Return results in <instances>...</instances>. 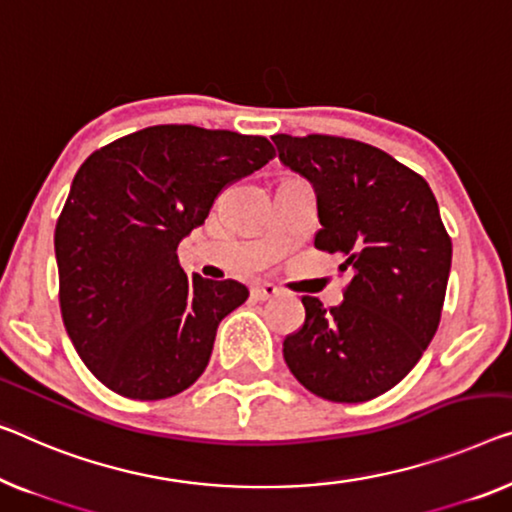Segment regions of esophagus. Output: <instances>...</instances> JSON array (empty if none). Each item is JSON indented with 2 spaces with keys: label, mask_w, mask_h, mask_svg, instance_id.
<instances>
[{
  "label": "esophagus",
  "mask_w": 512,
  "mask_h": 512,
  "mask_svg": "<svg viewBox=\"0 0 512 512\" xmlns=\"http://www.w3.org/2000/svg\"><path fill=\"white\" fill-rule=\"evenodd\" d=\"M278 294H280V289L276 285H271V282H259V285L253 287V296L257 301H269Z\"/></svg>",
  "instance_id": "obj_1"
}]
</instances>
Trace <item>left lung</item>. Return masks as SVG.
Instances as JSON below:
<instances>
[{"label": "left lung", "mask_w": 512, "mask_h": 512, "mask_svg": "<svg viewBox=\"0 0 512 512\" xmlns=\"http://www.w3.org/2000/svg\"><path fill=\"white\" fill-rule=\"evenodd\" d=\"M280 163L310 183L319 250L352 273L331 310L303 296L305 322L282 342L310 393L365 402L409 375L437 333L453 243L423 177L370 144L331 135H273Z\"/></svg>", "instance_id": "1"}]
</instances>
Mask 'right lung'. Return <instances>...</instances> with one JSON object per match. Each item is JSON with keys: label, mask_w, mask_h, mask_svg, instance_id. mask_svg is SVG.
Returning a JSON list of instances; mask_svg holds the SVG:
<instances>
[{"label": "right lung", "mask_w": 512, "mask_h": 512, "mask_svg": "<svg viewBox=\"0 0 512 512\" xmlns=\"http://www.w3.org/2000/svg\"><path fill=\"white\" fill-rule=\"evenodd\" d=\"M273 156L259 135L151 126L82 163L55 230L59 303L75 352L114 393L172 398L207 368L248 289L188 278L177 248L227 183Z\"/></svg>", "instance_id": "add662e5"}]
</instances>
